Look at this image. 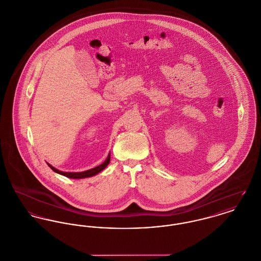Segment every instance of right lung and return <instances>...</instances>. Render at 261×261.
<instances>
[{
    "label": "right lung",
    "instance_id": "1",
    "mask_svg": "<svg viewBox=\"0 0 261 261\" xmlns=\"http://www.w3.org/2000/svg\"><path fill=\"white\" fill-rule=\"evenodd\" d=\"M109 162H110V154L108 155V157H107V159L105 160V162H103V163H102L101 165H99V166H97V167H95V168H93V169H90V170L84 171V172H80V173H67V172H61L60 170H58V169L54 168L51 165H49V164H47V165L49 166V168H50L53 171H55L56 173L60 174V175H63V176H65V177H67V178H71V179H83V178H88V177L95 176L96 174H98L99 172H101L102 170H104V169L107 167V165L109 164Z\"/></svg>",
    "mask_w": 261,
    "mask_h": 261
}]
</instances>
